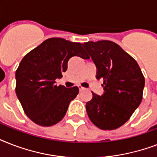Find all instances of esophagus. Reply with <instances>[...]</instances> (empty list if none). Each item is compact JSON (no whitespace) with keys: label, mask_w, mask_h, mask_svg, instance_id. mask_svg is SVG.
<instances>
[{"label":"esophagus","mask_w":157,"mask_h":157,"mask_svg":"<svg viewBox=\"0 0 157 157\" xmlns=\"http://www.w3.org/2000/svg\"><path fill=\"white\" fill-rule=\"evenodd\" d=\"M79 90H80V91H84V90H86V88H84V87H82V86H79Z\"/></svg>","instance_id":"obj_1"}]
</instances>
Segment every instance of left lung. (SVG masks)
I'll list each match as a JSON object with an SVG mask.
<instances>
[{"label": "left lung", "instance_id": "obj_1", "mask_svg": "<svg viewBox=\"0 0 157 157\" xmlns=\"http://www.w3.org/2000/svg\"><path fill=\"white\" fill-rule=\"evenodd\" d=\"M83 46L97 66V79H103L104 94L93 93L86 112L94 125L104 130L119 128L130 118L143 99L145 79L139 64L111 40L89 41Z\"/></svg>", "mask_w": 157, "mask_h": 157}]
</instances>
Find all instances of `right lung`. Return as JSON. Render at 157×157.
<instances>
[{"instance_id": "1", "label": "right lung", "mask_w": 157, "mask_h": 157, "mask_svg": "<svg viewBox=\"0 0 157 157\" xmlns=\"http://www.w3.org/2000/svg\"><path fill=\"white\" fill-rule=\"evenodd\" d=\"M73 56L89 59L81 43L50 38L23 57L16 70L15 91L25 114L41 126L57 124L66 114L69 103L79 93L77 86L67 89L55 80L67 71Z\"/></svg>"}]
</instances>
